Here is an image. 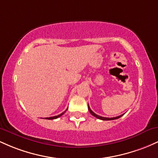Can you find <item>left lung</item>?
I'll list each match as a JSON object with an SVG mask.
<instances>
[{
    "label": "left lung",
    "mask_w": 158,
    "mask_h": 158,
    "mask_svg": "<svg viewBox=\"0 0 158 158\" xmlns=\"http://www.w3.org/2000/svg\"><path fill=\"white\" fill-rule=\"evenodd\" d=\"M88 109H89V113H91V114L93 115V116H95V117H96L97 118H99V119H102V120H106V121H107V120H113V119H117V118H120V117H121V116H123L124 114H125V113H124V114H122V115H120V116H116V117H113V118H107V117H103V116H98V115L95 114V113H94L93 111L91 109H90V107H89V104H88Z\"/></svg>",
    "instance_id": "obj_1"
}]
</instances>
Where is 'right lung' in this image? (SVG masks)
I'll list each match as a JSON object with an SVG mask.
<instances>
[{
    "mask_svg": "<svg viewBox=\"0 0 158 158\" xmlns=\"http://www.w3.org/2000/svg\"><path fill=\"white\" fill-rule=\"evenodd\" d=\"M66 110H67V109L65 110L64 111V112H63L62 113H60V115H58V116H52V117H47V118H45L46 119H55V118H59V117H60V116H62V115H63L64 114V113L66 112Z\"/></svg>",
    "mask_w": 158,
    "mask_h": 158,
    "instance_id": "add662e5",
    "label": "right lung"
}]
</instances>
